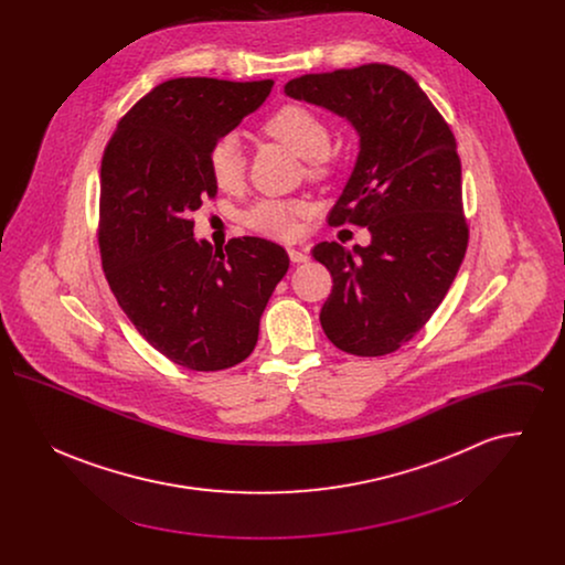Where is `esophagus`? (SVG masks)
<instances>
[{"label":"esophagus","instance_id":"34e87169","mask_svg":"<svg viewBox=\"0 0 565 565\" xmlns=\"http://www.w3.org/2000/svg\"><path fill=\"white\" fill-rule=\"evenodd\" d=\"M288 256H290V260L296 263V265H302V263L309 260L307 249H298V247H288Z\"/></svg>","mask_w":565,"mask_h":565}]
</instances>
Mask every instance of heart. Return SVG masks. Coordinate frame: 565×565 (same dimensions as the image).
<instances>
[{"label": "heart", "instance_id": "b5f03b06", "mask_svg": "<svg viewBox=\"0 0 565 565\" xmlns=\"http://www.w3.org/2000/svg\"><path fill=\"white\" fill-rule=\"evenodd\" d=\"M263 131L292 148L309 162V173L323 178L330 173L332 134L320 114L300 104H286L275 109L263 125ZM207 169L220 190H235L245 178V159L235 135H222L207 150ZM309 212L302 201L260 199L242 214L245 228L275 239H290L296 233V220Z\"/></svg>", "mask_w": 565, "mask_h": 565}]
</instances>
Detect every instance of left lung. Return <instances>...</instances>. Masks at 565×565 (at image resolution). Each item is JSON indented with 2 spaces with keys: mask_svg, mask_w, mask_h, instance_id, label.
Segmentation results:
<instances>
[{
  "mask_svg": "<svg viewBox=\"0 0 565 565\" xmlns=\"http://www.w3.org/2000/svg\"><path fill=\"white\" fill-rule=\"evenodd\" d=\"M286 93L345 116L360 134L328 224L369 226L371 245L313 247L332 275L323 332L351 355L401 350L449 292L468 247L456 135L419 84L385 63L305 74Z\"/></svg>",
  "mask_w": 565,
  "mask_h": 565,
  "instance_id": "obj_1",
  "label": "left lung"
}]
</instances>
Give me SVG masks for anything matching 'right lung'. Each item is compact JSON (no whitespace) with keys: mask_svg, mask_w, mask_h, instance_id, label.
Here are the masks:
<instances>
[{"mask_svg":"<svg viewBox=\"0 0 565 565\" xmlns=\"http://www.w3.org/2000/svg\"><path fill=\"white\" fill-rule=\"evenodd\" d=\"M273 82L173 78L129 109L102 159L97 242L109 288L137 332L173 364L215 373L243 362L290 267L260 237L224 249L192 237L215 186L207 150L263 106Z\"/></svg>","mask_w":565,"mask_h":565,"instance_id":"add662e5","label":"right lung"}]
</instances>
